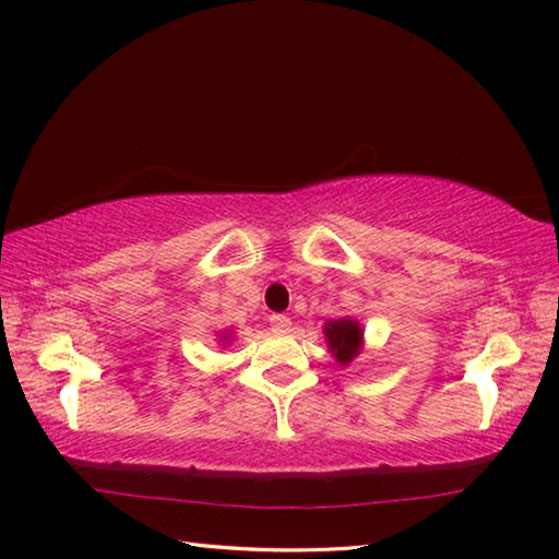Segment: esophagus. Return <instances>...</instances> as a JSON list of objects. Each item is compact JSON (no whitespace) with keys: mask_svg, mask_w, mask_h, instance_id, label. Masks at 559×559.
Listing matches in <instances>:
<instances>
[{"mask_svg":"<svg viewBox=\"0 0 559 559\" xmlns=\"http://www.w3.org/2000/svg\"><path fill=\"white\" fill-rule=\"evenodd\" d=\"M269 322H271L273 331H288L290 329V319L286 314H271Z\"/></svg>","mask_w":559,"mask_h":559,"instance_id":"esophagus-1","label":"esophagus"}]
</instances>
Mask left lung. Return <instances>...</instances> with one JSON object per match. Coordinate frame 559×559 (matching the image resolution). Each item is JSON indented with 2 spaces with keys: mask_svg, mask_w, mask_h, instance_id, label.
Wrapping results in <instances>:
<instances>
[{
  "mask_svg": "<svg viewBox=\"0 0 559 559\" xmlns=\"http://www.w3.org/2000/svg\"><path fill=\"white\" fill-rule=\"evenodd\" d=\"M324 334L331 353L336 355V360L341 365H348L355 355H358L362 341V331L358 322H353V319H334V322L326 324Z\"/></svg>",
  "mask_w": 559,
  "mask_h": 559,
  "instance_id": "1",
  "label": "left lung"
}]
</instances>
